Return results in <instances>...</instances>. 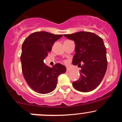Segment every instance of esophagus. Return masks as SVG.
Instances as JSON below:
<instances>
[{
	"label": "esophagus",
	"mask_w": 122,
	"mask_h": 122,
	"mask_svg": "<svg viewBox=\"0 0 122 122\" xmlns=\"http://www.w3.org/2000/svg\"><path fill=\"white\" fill-rule=\"evenodd\" d=\"M70 70H71V69L70 68H68V67H67V72H68V71H70Z\"/></svg>",
	"instance_id": "34e87169"
}]
</instances>
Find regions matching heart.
I'll return each mask as SVG.
<instances>
[{"label":"heart","mask_w":122,"mask_h":122,"mask_svg":"<svg viewBox=\"0 0 122 122\" xmlns=\"http://www.w3.org/2000/svg\"><path fill=\"white\" fill-rule=\"evenodd\" d=\"M64 62H65V63H66V64H67V63H68V61H65Z\"/></svg>","instance_id":"b5f03b06"}]
</instances>
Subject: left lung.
Returning a JSON list of instances; mask_svg holds the SVG:
<instances>
[{
    "label": "left lung",
    "mask_w": 122,
    "mask_h": 122,
    "mask_svg": "<svg viewBox=\"0 0 122 122\" xmlns=\"http://www.w3.org/2000/svg\"><path fill=\"white\" fill-rule=\"evenodd\" d=\"M74 41L76 54L72 64L80 66V78L72 83L75 89L81 92L93 90L100 84L107 67L106 50L103 40L90 32L81 31L64 35ZM80 62L83 63L81 66Z\"/></svg>",
    "instance_id": "left-lung-1"
}]
</instances>
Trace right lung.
<instances>
[{"instance_id": "obj_1", "label": "right lung", "mask_w": 122, "mask_h": 122, "mask_svg": "<svg viewBox=\"0 0 122 122\" xmlns=\"http://www.w3.org/2000/svg\"><path fill=\"white\" fill-rule=\"evenodd\" d=\"M62 36L45 31L36 32L23 42L20 61L23 77L28 86L38 93L47 94L54 90L58 76L66 72V67L61 64L51 68L44 62L55 41Z\"/></svg>"}]
</instances>
